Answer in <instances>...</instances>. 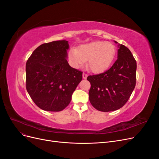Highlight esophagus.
Wrapping results in <instances>:
<instances>
[{
    "mask_svg": "<svg viewBox=\"0 0 159 159\" xmlns=\"http://www.w3.org/2000/svg\"><path fill=\"white\" fill-rule=\"evenodd\" d=\"M83 78L84 79H86V78H87V77H88V75L87 74H86L85 73H83Z\"/></svg>",
    "mask_w": 159,
    "mask_h": 159,
    "instance_id": "1",
    "label": "esophagus"
}]
</instances>
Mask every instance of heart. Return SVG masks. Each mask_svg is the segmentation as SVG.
I'll return each instance as SVG.
<instances>
[{"instance_id": "b5f03b06", "label": "heart", "mask_w": 159, "mask_h": 159, "mask_svg": "<svg viewBox=\"0 0 159 159\" xmlns=\"http://www.w3.org/2000/svg\"><path fill=\"white\" fill-rule=\"evenodd\" d=\"M115 54V48L108 42L97 41L81 45L78 50H70L68 54L71 63L80 68L86 60L88 68L93 73L98 74L106 70Z\"/></svg>"}]
</instances>
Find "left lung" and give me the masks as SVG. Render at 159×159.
<instances>
[{
	"label": "left lung",
	"instance_id": "left-lung-1",
	"mask_svg": "<svg viewBox=\"0 0 159 159\" xmlns=\"http://www.w3.org/2000/svg\"><path fill=\"white\" fill-rule=\"evenodd\" d=\"M118 47L117 59L108 70L87 78L91 84L89 102L100 111H112L121 108L136 85V60L126 46L119 44Z\"/></svg>",
	"mask_w": 159,
	"mask_h": 159
}]
</instances>
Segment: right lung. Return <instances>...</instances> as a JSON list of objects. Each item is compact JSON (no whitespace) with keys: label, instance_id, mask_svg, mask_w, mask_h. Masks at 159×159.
<instances>
[{"label":"right lung","instance_id":"1","mask_svg":"<svg viewBox=\"0 0 159 159\" xmlns=\"http://www.w3.org/2000/svg\"><path fill=\"white\" fill-rule=\"evenodd\" d=\"M66 40L53 41L38 46L26 64V87L38 107L60 111L71 102L82 80V71L71 68L67 57Z\"/></svg>","mask_w":159,"mask_h":159}]
</instances>
